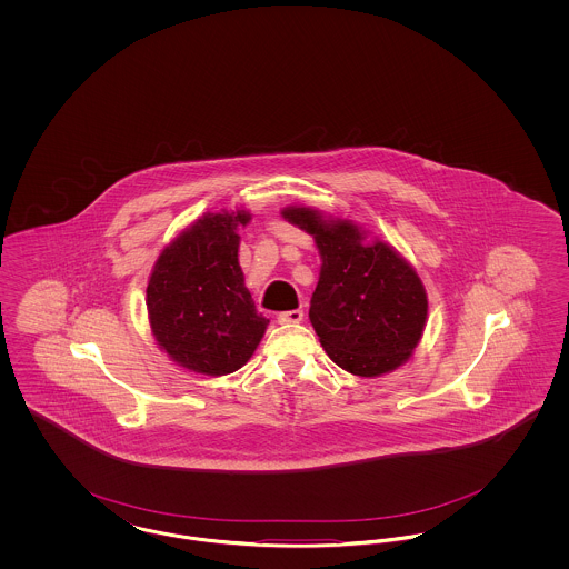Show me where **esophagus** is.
Wrapping results in <instances>:
<instances>
[{
  "label": "esophagus",
  "mask_w": 569,
  "mask_h": 569,
  "mask_svg": "<svg viewBox=\"0 0 569 569\" xmlns=\"http://www.w3.org/2000/svg\"><path fill=\"white\" fill-rule=\"evenodd\" d=\"M302 318H305L302 309H292V311L279 313V316H277V322H279V325H298V322H302Z\"/></svg>",
  "instance_id": "1"
}]
</instances>
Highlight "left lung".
<instances>
[{
    "label": "left lung",
    "mask_w": 569,
    "mask_h": 569,
    "mask_svg": "<svg viewBox=\"0 0 569 569\" xmlns=\"http://www.w3.org/2000/svg\"><path fill=\"white\" fill-rule=\"evenodd\" d=\"M283 219L313 237L320 279L309 320L326 353L360 378L395 371L416 350L427 322V290L406 258L383 241L365 243L350 219L286 207Z\"/></svg>",
    "instance_id": "1"
}]
</instances>
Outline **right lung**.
Listing matches in <instances>:
<instances>
[{"label":"right lung","mask_w":569,"mask_h":569,"mask_svg":"<svg viewBox=\"0 0 569 569\" xmlns=\"http://www.w3.org/2000/svg\"><path fill=\"white\" fill-rule=\"evenodd\" d=\"M247 211L196 219L166 244L147 283V311L158 346L177 365L202 376L241 369L269 320L244 288L237 234Z\"/></svg>","instance_id":"add662e5"}]
</instances>
